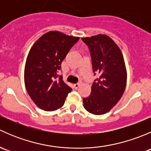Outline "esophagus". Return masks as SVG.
Segmentation results:
<instances>
[{
  "mask_svg": "<svg viewBox=\"0 0 151 151\" xmlns=\"http://www.w3.org/2000/svg\"><path fill=\"white\" fill-rule=\"evenodd\" d=\"M80 86V83H77V84L74 85V88H75V89H77V88H78Z\"/></svg>",
  "mask_w": 151,
  "mask_h": 151,
  "instance_id": "esophagus-1",
  "label": "esophagus"
}]
</instances>
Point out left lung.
Returning <instances> with one entry per match:
<instances>
[{
    "label": "left lung",
    "mask_w": 151,
    "mask_h": 151,
    "mask_svg": "<svg viewBox=\"0 0 151 151\" xmlns=\"http://www.w3.org/2000/svg\"><path fill=\"white\" fill-rule=\"evenodd\" d=\"M90 49L94 73L99 78L91 86V95L83 99L85 109L93 115L109 112L124 93L127 71L121 49L109 36L98 34L82 38Z\"/></svg>",
    "instance_id": "8db88e82"
}]
</instances>
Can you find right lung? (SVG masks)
Instances as JSON below:
<instances>
[{
    "mask_svg": "<svg viewBox=\"0 0 151 151\" xmlns=\"http://www.w3.org/2000/svg\"><path fill=\"white\" fill-rule=\"evenodd\" d=\"M80 37L49 31L36 41L25 63L24 80L28 95L38 107L54 111L63 106L71 88L62 76L55 80L60 64Z\"/></svg>",
    "mask_w": 151,
    "mask_h": 151,
    "instance_id": "obj_1",
    "label": "right lung"
}]
</instances>
